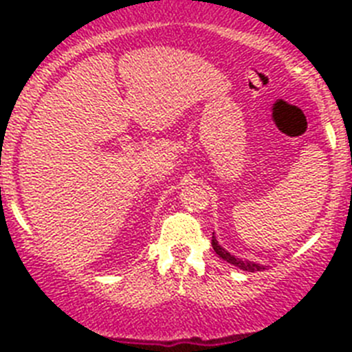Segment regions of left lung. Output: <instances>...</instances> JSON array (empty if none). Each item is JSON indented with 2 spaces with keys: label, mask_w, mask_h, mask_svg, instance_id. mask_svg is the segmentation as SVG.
Here are the masks:
<instances>
[{
  "label": "left lung",
  "mask_w": 352,
  "mask_h": 352,
  "mask_svg": "<svg viewBox=\"0 0 352 352\" xmlns=\"http://www.w3.org/2000/svg\"><path fill=\"white\" fill-rule=\"evenodd\" d=\"M211 247H213V250L217 252V254H219V256L222 257L223 261L234 264V266H238V268L243 270V272H252V273H254V272H261V270H264V266H261V264L252 263V261H241V259H238V257L231 256L229 252L223 250V248L220 247L219 241L214 239V236H213V238H211Z\"/></svg>",
  "instance_id": "obj_1"
}]
</instances>
